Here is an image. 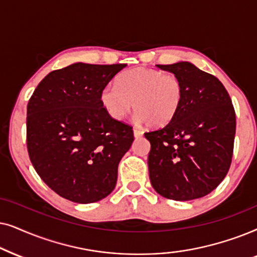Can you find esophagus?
I'll use <instances>...</instances> for the list:
<instances>
[{
	"mask_svg": "<svg viewBox=\"0 0 257 257\" xmlns=\"http://www.w3.org/2000/svg\"><path fill=\"white\" fill-rule=\"evenodd\" d=\"M143 135V132L142 131H140V129H136V128H134V136L136 139L138 138H141V136Z\"/></svg>",
	"mask_w": 257,
	"mask_h": 257,
	"instance_id": "1",
	"label": "esophagus"
}]
</instances>
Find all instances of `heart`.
Masks as SVG:
<instances>
[{"mask_svg":"<svg viewBox=\"0 0 257 257\" xmlns=\"http://www.w3.org/2000/svg\"><path fill=\"white\" fill-rule=\"evenodd\" d=\"M115 85L101 91V103L111 118L121 121L132 109L136 119L148 126L168 124L180 110L183 84L179 76L149 68H135L119 74Z\"/></svg>","mask_w":257,"mask_h":257,"instance_id":"obj_1","label":"heart"}]
</instances>
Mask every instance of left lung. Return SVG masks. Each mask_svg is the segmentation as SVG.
<instances>
[{
  "label": "left lung",
  "instance_id": "1",
  "mask_svg": "<svg viewBox=\"0 0 257 257\" xmlns=\"http://www.w3.org/2000/svg\"><path fill=\"white\" fill-rule=\"evenodd\" d=\"M157 67L180 77L183 98L168 124L145 133L150 142V182L169 200L203 197L230 168L236 132L234 105L221 81L194 64Z\"/></svg>",
  "mask_w": 257,
  "mask_h": 257
}]
</instances>
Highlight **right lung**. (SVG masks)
<instances>
[{"mask_svg":"<svg viewBox=\"0 0 257 257\" xmlns=\"http://www.w3.org/2000/svg\"><path fill=\"white\" fill-rule=\"evenodd\" d=\"M126 64L74 63L51 71L27 105V148L36 173L60 196L93 203L114 190L133 126L111 118L101 91Z\"/></svg>","mask_w":257,"mask_h":257,"instance_id":"obj_1","label":"right lung"}]
</instances>
